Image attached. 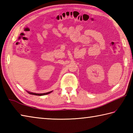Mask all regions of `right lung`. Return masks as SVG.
I'll return each instance as SVG.
<instances>
[{
	"label": "right lung",
	"mask_w": 133,
	"mask_h": 133,
	"mask_svg": "<svg viewBox=\"0 0 133 133\" xmlns=\"http://www.w3.org/2000/svg\"><path fill=\"white\" fill-rule=\"evenodd\" d=\"M26 92L29 93L30 95H36V96H44V95H48L49 93H51L52 91H51V92H46V93H33V92H29V91H28L26 90Z\"/></svg>",
	"instance_id": "1"
}]
</instances>
